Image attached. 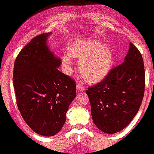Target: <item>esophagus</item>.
Returning <instances> with one entry per match:
<instances>
[{"instance_id": "1", "label": "esophagus", "mask_w": 154, "mask_h": 154, "mask_svg": "<svg viewBox=\"0 0 154 154\" xmlns=\"http://www.w3.org/2000/svg\"><path fill=\"white\" fill-rule=\"evenodd\" d=\"M77 88L78 91H83L85 90L84 86H83L81 83H77Z\"/></svg>"}]
</instances>
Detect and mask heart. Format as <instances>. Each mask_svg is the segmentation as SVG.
<instances>
[{
	"instance_id": "heart-1",
	"label": "heart",
	"mask_w": 154,
	"mask_h": 154,
	"mask_svg": "<svg viewBox=\"0 0 154 154\" xmlns=\"http://www.w3.org/2000/svg\"><path fill=\"white\" fill-rule=\"evenodd\" d=\"M81 60L79 69L82 76L90 83H97L109 74L113 64L111 48L94 38L77 39L73 42L63 56V65L69 72L73 59Z\"/></svg>"
}]
</instances>
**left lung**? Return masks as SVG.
<instances>
[{"label": "left lung", "instance_id": "obj_1", "mask_svg": "<svg viewBox=\"0 0 154 154\" xmlns=\"http://www.w3.org/2000/svg\"><path fill=\"white\" fill-rule=\"evenodd\" d=\"M144 84L143 59L139 50L130 42L124 63L112 68L103 81L86 91L96 127L108 134L125 129L139 111Z\"/></svg>", "mask_w": 154, "mask_h": 154}]
</instances>
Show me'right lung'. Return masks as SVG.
Wrapping results in <instances>:
<instances>
[{"mask_svg":"<svg viewBox=\"0 0 154 154\" xmlns=\"http://www.w3.org/2000/svg\"><path fill=\"white\" fill-rule=\"evenodd\" d=\"M51 34L32 38L18 55L13 70L20 113L34 132L44 136L61 130L68 106L76 97L75 82L59 71L61 59L48 45Z\"/></svg>","mask_w":154,"mask_h":154,"instance_id":"obj_1","label":"right lung"}]
</instances>
